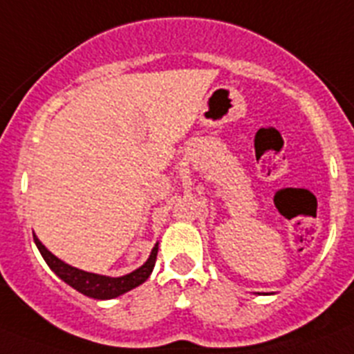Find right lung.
<instances>
[{"instance_id": "add662e5", "label": "right lung", "mask_w": 354, "mask_h": 354, "mask_svg": "<svg viewBox=\"0 0 354 354\" xmlns=\"http://www.w3.org/2000/svg\"><path fill=\"white\" fill-rule=\"evenodd\" d=\"M33 241H35L37 248H39L44 261L48 262L49 268H51L65 283H68V286H71L72 289H76L77 292L84 294V296H88V298L93 299H113L117 298V296L126 294L127 290L134 289V287L142 286L147 278L150 277L152 270H154L156 257H158V243H156V246L152 248V252H150L145 264L140 266L138 270H134L133 273L115 278L106 277V274L88 273V271L77 270L74 266L67 264V262L60 261L56 255H53V253L40 243V239L35 234H33Z\"/></svg>"}]
</instances>
